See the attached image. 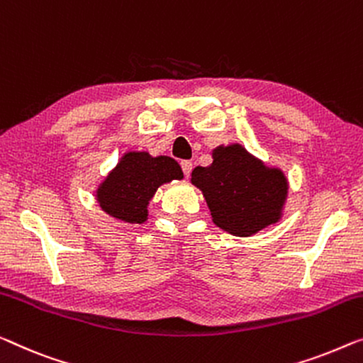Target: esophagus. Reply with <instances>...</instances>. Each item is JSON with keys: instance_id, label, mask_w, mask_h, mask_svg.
I'll return each mask as SVG.
<instances>
[{"instance_id": "34e87169", "label": "esophagus", "mask_w": 363, "mask_h": 363, "mask_svg": "<svg viewBox=\"0 0 363 363\" xmlns=\"http://www.w3.org/2000/svg\"><path fill=\"white\" fill-rule=\"evenodd\" d=\"M181 167H182L184 174H186V177L191 176V172H192V163H191V161H182Z\"/></svg>"}]
</instances>
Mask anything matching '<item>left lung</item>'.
Instances as JSON below:
<instances>
[{"mask_svg": "<svg viewBox=\"0 0 363 363\" xmlns=\"http://www.w3.org/2000/svg\"><path fill=\"white\" fill-rule=\"evenodd\" d=\"M212 164L197 166L191 174L208 205L212 221L235 236H252L284 216L289 179L241 143L218 145Z\"/></svg>", "mask_w": 363, "mask_h": 363, "instance_id": "1", "label": "left lung"}]
</instances>
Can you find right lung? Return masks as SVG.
Instances as JSON below:
<instances>
[{"label": "right lung", "instance_id": "1", "mask_svg": "<svg viewBox=\"0 0 363 363\" xmlns=\"http://www.w3.org/2000/svg\"><path fill=\"white\" fill-rule=\"evenodd\" d=\"M182 179V169L176 160L130 150L99 182L94 197L102 212L111 218L142 225L148 220V205L156 191L163 184Z\"/></svg>", "mask_w": 363, "mask_h": 363}]
</instances>
